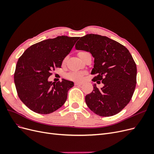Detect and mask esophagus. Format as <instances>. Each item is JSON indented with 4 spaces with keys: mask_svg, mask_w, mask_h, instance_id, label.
Masks as SVG:
<instances>
[{
    "mask_svg": "<svg viewBox=\"0 0 154 154\" xmlns=\"http://www.w3.org/2000/svg\"><path fill=\"white\" fill-rule=\"evenodd\" d=\"M82 84H83L82 82H75V85H82Z\"/></svg>",
    "mask_w": 154,
    "mask_h": 154,
    "instance_id": "1",
    "label": "esophagus"
}]
</instances>
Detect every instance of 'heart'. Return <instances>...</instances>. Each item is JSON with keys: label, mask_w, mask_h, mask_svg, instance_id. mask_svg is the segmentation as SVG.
<instances>
[{"label": "heart", "mask_w": 154, "mask_h": 154, "mask_svg": "<svg viewBox=\"0 0 154 154\" xmlns=\"http://www.w3.org/2000/svg\"><path fill=\"white\" fill-rule=\"evenodd\" d=\"M84 53H85V51L79 52V53H78L79 57L84 54ZM66 77H67V78H69L70 79H72V80H81L82 78V73L79 72H72L70 73H69L68 75H66Z\"/></svg>", "instance_id": "heart-1"}]
</instances>
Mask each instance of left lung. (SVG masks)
<instances>
[{"instance_id":"left-lung-1","label":"left lung","mask_w":154,"mask_h":154,"mask_svg":"<svg viewBox=\"0 0 154 154\" xmlns=\"http://www.w3.org/2000/svg\"><path fill=\"white\" fill-rule=\"evenodd\" d=\"M75 49L91 53L94 58L92 81H101L99 89L94 84L92 92L85 97L86 104L96 115L111 116L129 103L137 84V66L125 46L108 37L88 34L81 37Z\"/></svg>"}]
</instances>
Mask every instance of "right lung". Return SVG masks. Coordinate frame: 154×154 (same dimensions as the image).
I'll use <instances>...</instances> for the list:
<instances>
[{
  "label": "right lung",
  "mask_w": 154,
  "mask_h": 154,
  "mask_svg": "<svg viewBox=\"0 0 154 154\" xmlns=\"http://www.w3.org/2000/svg\"><path fill=\"white\" fill-rule=\"evenodd\" d=\"M79 37L57 36L32 45L17 62L14 83L19 99L39 114H50L64 104L73 82L48 81L51 71L61 67L62 62Z\"/></svg>",
  "instance_id": "add662e5"
}]
</instances>
